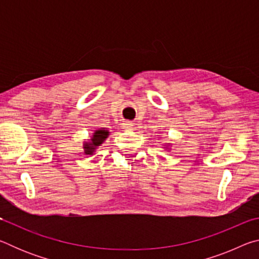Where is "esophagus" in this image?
I'll return each instance as SVG.
<instances>
[{"mask_svg": "<svg viewBox=\"0 0 259 259\" xmlns=\"http://www.w3.org/2000/svg\"><path fill=\"white\" fill-rule=\"evenodd\" d=\"M123 126H124V129H125V130H130V129H133L134 124L131 123V122L126 121V122H124V123H123Z\"/></svg>", "mask_w": 259, "mask_h": 259, "instance_id": "34e87169", "label": "esophagus"}]
</instances>
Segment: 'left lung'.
Here are the masks:
<instances>
[{
  "label": "left lung",
  "instance_id": "1",
  "mask_svg": "<svg viewBox=\"0 0 259 259\" xmlns=\"http://www.w3.org/2000/svg\"><path fill=\"white\" fill-rule=\"evenodd\" d=\"M164 146H165V147H164L165 150H170V148H169V146H168V145H164Z\"/></svg>",
  "mask_w": 259,
  "mask_h": 259
}]
</instances>
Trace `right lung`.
<instances>
[{"instance_id": "right-lung-1", "label": "right lung", "mask_w": 259, "mask_h": 259, "mask_svg": "<svg viewBox=\"0 0 259 259\" xmlns=\"http://www.w3.org/2000/svg\"><path fill=\"white\" fill-rule=\"evenodd\" d=\"M109 136V131L105 128L95 130V133L91 135V138L85 140L83 143V150H84V154L91 155L94 154L102 144L106 140V138Z\"/></svg>"}]
</instances>
